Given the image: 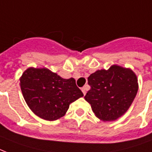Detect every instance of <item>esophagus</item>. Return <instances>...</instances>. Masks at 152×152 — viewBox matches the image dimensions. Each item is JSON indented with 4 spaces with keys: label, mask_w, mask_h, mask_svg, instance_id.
I'll use <instances>...</instances> for the list:
<instances>
[{
    "label": "esophagus",
    "mask_w": 152,
    "mask_h": 152,
    "mask_svg": "<svg viewBox=\"0 0 152 152\" xmlns=\"http://www.w3.org/2000/svg\"><path fill=\"white\" fill-rule=\"evenodd\" d=\"M82 93H83V94L86 95V91H87V86L82 87Z\"/></svg>",
    "instance_id": "obj_1"
}]
</instances>
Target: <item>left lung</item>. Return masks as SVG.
Masks as SVG:
<instances>
[{
	"mask_svg": "<svg viewBox=\"0 0 152 152\" xmlns=\"http://www.w3.org/2000/svg\"><path fill=\"white\" fill-rule=\"evenodd\" d=\"M91 89L85 96L95 116L101 121H113L124 115L138 91L136 75L130 68L114 64L88 77Z\"/></svg>",
	"mask_w": 152,
	"mask_h": 152,
	"instance_id": "1",
	"label": "left lung"
}]
</instances>
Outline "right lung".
Listing matches in <instances>:
<instances>
[{
  "instance_id": "obj_1",
  "label": "right lung",
  "mask_w": 152,
  "mask_h": 152,
  "mask_svg": "<svg viewBox=\"0 0 152 152\" xmlns=\"http://www.w3.org/2000/svg\"><path fill=\"white\" fill-rule=\"evenodd\" d=\"M20 81L28 106L46 121H56L65 116L70 104L83 97L75 78H63L48 68H28Z\"/></svg>"
}]
</instances>
